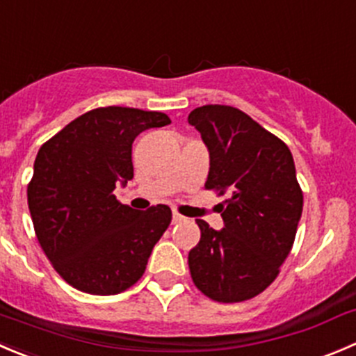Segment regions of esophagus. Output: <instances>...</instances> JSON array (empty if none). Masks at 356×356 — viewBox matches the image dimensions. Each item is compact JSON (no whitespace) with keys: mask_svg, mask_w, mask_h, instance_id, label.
Masks as SVG:
<instances>
[{"mask_svg":"<svg viewBox=\"0 0 356 356\" xmlns=\"http://www.w3.org/2000/svg\"><path fill=\"white\" fill-rule=\"evenodd\" d=\"M172 220H174V224H177V222H182V220H186V217L181 216L179 212H174L172 213Z\"/></svg>","mask_w":356,"mask_h":356,"instance_id":"34e87169","label":"esophagus"}]
</instances>
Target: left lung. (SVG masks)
I'll use <instances>...</instances> for the list:
<instances>
[{
  "label": "left lung",
  "instance_id": "1",
  "mask_svg": "<svg viewBox=\"0 0 356 356\" xmlns=\"http://www.w3.org/2000/svg\"><path fill=\"white\" fill-rule=\"evenodd\" d=\"M210 153L205 189L219 203L224 229L198 219L189 250L193 284L217 302H241L270 287L294 245L302 189L287 144L243 111L209 104L189 113Z\"/></svg>",
  "mask_w": 356,
  "mask_h": 356
}]
</instances>
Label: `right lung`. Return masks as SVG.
Instances as JSON below:
<instances>
[{
    "label": "right lung",
    "instance_id": "add662e5",
    "mask_svg": "<svg viewBox=\"0 0 356 356\" xmlns=\"http://www.w3.org/2000/svg\"><path fill=\"white\" fill-rule=\"evenodd\" d=\"M168 123L158 111L97 108L72 120L38 151L27 205L44 255L71 287L120 294L146 271L172 210L156 205L139 212L113 191L134 177L136 137Z\"/></svg>",
    "mask_w": 356,
    "mask_h": 356
}]
</instances>
